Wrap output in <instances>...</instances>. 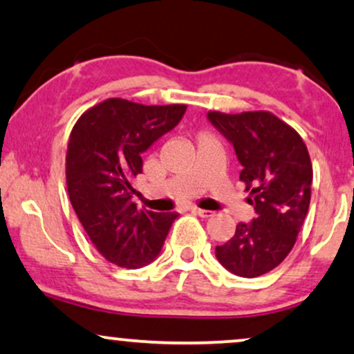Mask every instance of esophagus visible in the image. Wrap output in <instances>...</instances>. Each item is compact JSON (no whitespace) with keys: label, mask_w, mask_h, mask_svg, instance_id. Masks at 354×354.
<instances>
[{"label":"esophagus","mask_w":354,"mask_h":354,"mask_svg":"<svg viewBox=\"0 0 354 354\" xmlns=\"http://www.w3.org/2000/svg\"><path fill=\"white\" fill-rule=\"evenodd\" d=\"M192 213H195V215H198L202 218H212L213 215H215V213L210 212V210H202V208H197V207L192 208Z\"/></svg>","instance_id":"1"}]
</instances>
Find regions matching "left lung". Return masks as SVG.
<instances>
[{
	"instance_id": "obj_1",
	"label": "left lung",
	"mask_w": 354,
	"mask_h": 354,
	"mask_svg": "<svg viewBox=\"0 0 354 354\" xmlns=\"http://www.w3.org/2000/svg\"><path fill=\"white\" fill-rule=\"evenodd\" d=\"M207 118L233 144L239 180L256 212L251 223H238L234 236L215 248L216 259L239 277L263 276L297 241L310 205V156L297 131L269 111H210Z\"/></svg>"
}]
</instances>
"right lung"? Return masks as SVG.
<instances>
[{"label": "right lung", "instance_id": "add662e5", "mask_svg": "<svg viewBox=\"0 0 354 354\" xmlns=\"http://www.w3.org/2000/svg\"><path fill=\"white\" fill-rule=\"evenodd\" d=\"M185 104L146 106L108 98L78 118L67 147V190L78 220L100 254L138 269L159 256L172 213L139 210L131 202L141 154L174 129Z\"/></svg>", "mask_w": 354, "mask_h": 354}]
</instances>
